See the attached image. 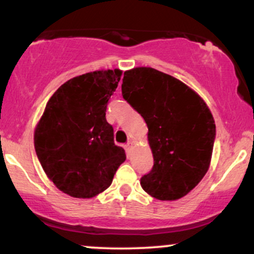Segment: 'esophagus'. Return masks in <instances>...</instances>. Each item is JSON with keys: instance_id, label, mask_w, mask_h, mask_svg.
I'll return each mask as SVG.
<instances>
[{"instance_id": "34e87169", "label": "esophagus", "mask_w": 254, "mask_h": 254, "mask_svg": "<svg viewBox=\"0 0 254 254\" xmlns=\"http://www.w3.org/2000/svg\"><path fill=\"white\" fill-rule=\"evenodd\" d=\"M130 148H131V142H127V143L124 144V149H125V151H127V154H129Z\"/></svg>"}]
</instances>
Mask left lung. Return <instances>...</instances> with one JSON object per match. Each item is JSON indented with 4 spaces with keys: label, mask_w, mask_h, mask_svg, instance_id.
<instances>
[{
    "label": "left lung",
    "mask_w": 254,
    "mask_h": 254,
    "mask_svg": "<svg viewBox=\"0 0 254 254\" xmlns=\"http://www.w3.org/2000/svg\"><path fill=\"white\" fill-rule=\"evenodd\" d=\"M122 94L148 127L154 166L141 178L142 189L160 200L186 196L210 165L216 137L210 110L182 81L145 66L124 72Z\"/></svg>",
    "instance_id": "obj_1"
}]
</instances>
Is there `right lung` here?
Segmentation results:
<instances>
[{"label":"right lung","instance_id":"1","mask_svg":"<svg viewBox=\"0 0 254 254\" xmlns=\"http://www.w3.org/2000/svg\"><path fill=\"white\" fill-rule=\"evenodd\" d=\"M121 76L115 69L70 78L54 93L37 125L38 160L49 179L69 196L92 198L105 191L127 159L105 117Z\"/></svg>","mask_w":254,"mask_h":254}]
</instances>
